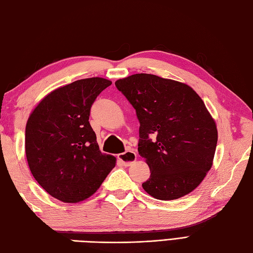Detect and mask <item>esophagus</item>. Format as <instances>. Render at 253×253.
<instances>
[{"instance_id":"34e87169","label":"esophagus","mask_w":253,"mask_h":253,"mask_svg":"<svg viewBox=\"0 0 253 253\" xmlns=\"http://www.w3.org/2000/svg\"><path fill=\"white\" fill-rule=\"evenodd\" d=\"M137 159L136 152H133L132 150H127L124 153H121L118 155V160L121 161V163L124 166H129L131 163H133Z\"/></svg>"}]
</instances>
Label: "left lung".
<instances>
[{
  "label": "left lung",
  "mask_w": 253,
  "mask_h": 253,
  "mask_svg": "<svg viewBox=\"0 0 253 253\" xmlns=\"http://www.w3.org/2000/svg\"><path fill=\"white\" fill-rule=\"evenodd\" d=\"M116 88L136 110L138 152L150 168V196L174 200L195 190L213 163L215 122L189 85L151 74L118 79Z\"/></svg>",
  "instance_id": "obj_1"
}]
</instances>
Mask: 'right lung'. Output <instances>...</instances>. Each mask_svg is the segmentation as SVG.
<instances>
[{"label":"right lung","instance_id":"1","mask_svg":"<svg viewBox=\"0 0 253 253\" xmlns=\"http://www.w3.org/2000/svg\"><path fill=\"white\" fill-rule=\"evenodd\" d=\"M110 80L80 79L47 94L26 125V157L32 176L63 202L76 203L99 189L116 159L103 154L89 123L90 110Z\"/></svg>","mask_w":253,"mask_h":253}]
</instances>
